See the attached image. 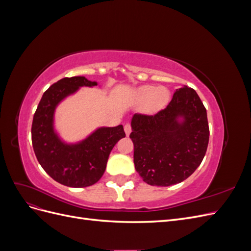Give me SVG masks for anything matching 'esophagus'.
<instances>
[{
  "instance_id": "obj_1",
  "label": "esophagus",
  "mask_w": 251,
  "mask_h": 251,
  "mask_svg": "<svg viewBox=\"0 0 251 251\" xmlns=\"http://www.w3.org/2000/svg\"><path fill=\"white\" fill-rule=\"evenodd\" d=\"M125 132H126V136H128L131 134V132H132V127H131V125L130 124H126L125 125Z\"/></svg>"
}]
</instances>
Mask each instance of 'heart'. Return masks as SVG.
I'll return each instance as SVG.
<instances>
[{
	"mask_svg": "<svg viewBox=\"0 0 251 251\" xmlns=\"http://www.w3.org/2000/svg\"><path fill=\"white\" fill-rule=\"evenodd\" d=\"M137 97L141 101H147V109L155 112L162 108L170 98L169 90L164 87L143 86L137 91Z\"/></svg>",
	"mask_w": 251,
	"mask_h": 251,
	"instance_id": "1",
	"label": "heart"
}]
</instances>
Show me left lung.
Listing matches in <instances>:
<instances>
[{"mask_svg": "<svg viewBox=\"0 0 251 251\" xmlns=\"http://www.w3.org/2000/svg\"><path fill=\"white\" fill-rule=\"evenodd\" d=\"M131 126L135 169L150 185L180 183L197 170L206 153L207 113L192 88L177 89L166 108L155 115L134 114Z\"/></svg>", "mask_w": 251, "mask_h": 251, "instance_id": "left-lung-1", "label": "left lung"}]
</instances>
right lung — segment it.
I'll list each match as a JSON object with an SVG mask.
<instances>
[{"label":"right lung","instance_id":"1","mask_svg":"<svg viewBox=\"0 0 251 251\" xmlns=\"http://www.w3.org/2000/svg\"><path fill=\"white\" fill-rule=\"evenodd\" d=\"M96 81L85 76L65 77L53 83L43 94L34 113L31 138L34 154L42 168L58 183L70 187H86L101 178L114 146L126 137L123 126L100 127L75 144L59 139L53 127L56 105L76 92L79 87H93Z\"/></svg>","mask_w":251,"mask_h":251}]
</instances>
